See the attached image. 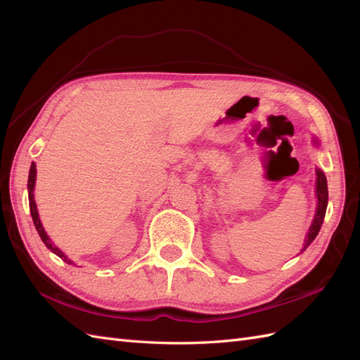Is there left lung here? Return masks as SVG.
<instances>
[{
  "label": "left lung",
  "mask_w": 360,
  "mask_h": 360,
  "mask_svg": "<svg viewBox=\"0 0 360 360\" xmlns=\"http://www.w3.org/2000/svg\"><path fill=\"white\" fill-rule=\"evenodd\" d=\"M314 144L319 146V141L314 139ZM315 192H317V212H315L314 221L309 226V231L307 234V238H304V245L303 249H307L312 242L314 238L317 237L320 228L323 225L324 221V214H326V209H328V200H329V192H328V180H326L324 172L321 169L317 168V188H315Z\"/></svg>",
  "instance_id": "8db88e82"
}]
</instances>
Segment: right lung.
Wrapping results in <instances>:
<instances>
[{
    "mask_svg": "<svg viewBox=\"0 0 360 360\" xmlns=\"http://www.w3.org/2000/svg\"><path fill=\"white\" fill-rule=\"evenodd\" d=\"M34 184H36V163L32 162V163H31V168H30V176H28V201H30V212H31L32 222H34V226H36V230H37V233H39V236H40V238H41V242L46 245V248L51 249L52 252L56 254V255H58L63 261H66L68 264H73V261L69 259L66 255H64V254L61 252V250H60L56 245H53V243L51 242L49 236L46 234L45 228H43V225H41V222H40V219H39L37 205H36V201H34Z\"/></svg>",
    "mask_w": 360,
    "mask_h": 360,
    "instance_id": "1",
    "label": "right lung"
}]
</instances>
